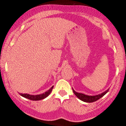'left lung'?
<instances>
[{
	"label": "left lung",
	"mask_w": 126,
	"mask_h": 126,
	"mask_svg": "<svg viewBox=\"0 0 126 126\" xmlns=\"http://www.w3.org/2000/svg\"><path fill=\"white\" fill-rule=\"evenodd\" d=\"M109 90H106L105 91H104V92H103L102 93L100 94L96 95V96H88V95L84 94L83 93H79L76 92V91H74V89L72 88V91H73L75 95H76L79 99H80L81 101L85 102H93L97 101V100L99 99L100 98H101L102 96H104V95L109 91Z\"/></svg>",
	"instance_id": "8db88e82"
}]
</instances>
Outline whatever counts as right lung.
<instances>
[{
  "label": "right lung",
  "mask_w": 126,
  "mask_h": 126,
  "mask_svg": "<svg viewBox=\"0 0 126 126\" xmlns=\"http://www.w3.org/2000/svg\"><path fill=\"white\" fill-rule=\"evenodd\" d=\"M54 86H52L50 89H49L48 91H46L44 93L41 94H38V95H30L29 94H22L19 93L20 95L22 97H25L27 99H29L32 100V101H39V100L43 99L46 98V97H47L49 94H50V93L52 92V90Z\"/></svg>",
  "instance_id": "right-lung-1"
}]
</instances>
